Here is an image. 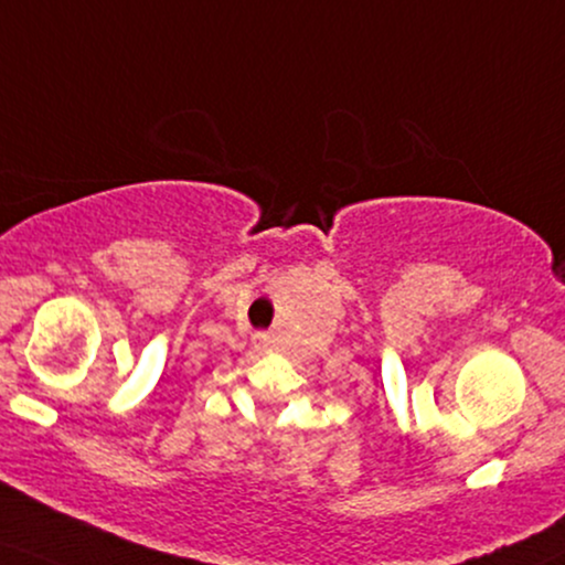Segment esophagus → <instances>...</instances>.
<instances>
[{"instance_id": "1", "label": "esophagus", "mask_w": 565, "mask_h": 565, "mask_svg": "<svg viewBox=\"0 0 565 565\" xmlns=\"http://www.w3.org/2000/svg\"><path fill=\"white\" fill-rule=\"evenodd\" d=\"M253 344L258 347V349H266L268 347V335L266 333H255L253 335Z\"/></svg>"}]
</instances>
